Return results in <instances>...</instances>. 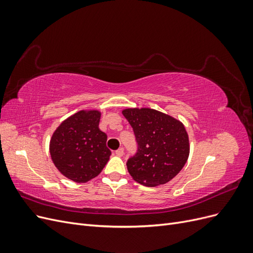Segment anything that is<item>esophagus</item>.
Wrapping results in <instances>:
<instances>
[{"mask_svg":"<svg viewBox=\"0 0 253 253\" xmlns=\"http://www.w3.org/2000/svg\"><path fill=\"white\" fill-rule=\"evenodd\" d=\"M115 154H116L119 157H121L122 155H124V148H119L116 152H115Z\"/></svg>","mask_w":253,"mask_h":253,"instance_id":"obj_1","label":"esophagus"}]
</instances>
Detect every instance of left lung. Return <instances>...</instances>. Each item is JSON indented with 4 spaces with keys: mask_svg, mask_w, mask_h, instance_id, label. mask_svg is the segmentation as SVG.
Segmentation results:
<instances>
[{
    "mask_svg": "<svg viewBox=\"0 0 253 253\" xmlns=\"http://www.w3.org/2000/svg\"><path fill=\"white\" fill-rule=\"evenodd\" d=\"M133 127L138 150L126 163L132 178L147 187L169 182L186 165L189 136L182 122L149 108L122 111Z\"/></svg>",
    "mask_w": 253,
    "mask_h": 253,
    "instance_id": "1",
    "label": "left lung"
}]
</instances>
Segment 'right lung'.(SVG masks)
Masks as SVG:
<instances>
[{
	"mask_svg": "<svg viewBox=\"0 0 253 253\" xmlns=\"http://www.w3.org/2000/svg\"><path fill=\"white\" fill-rule=\"evenodd\" d=\"M101 113L82 110L61 122L49 142L53 165L66 178L87 182L95 178L109 162L112 152L108 136L99 128Z\"/></svg>",
	"mask_w": 253,
	"mask_h": 253,
	"instance_id": "right-lung-1",
	"label": "right lung"
}]
</instances>
